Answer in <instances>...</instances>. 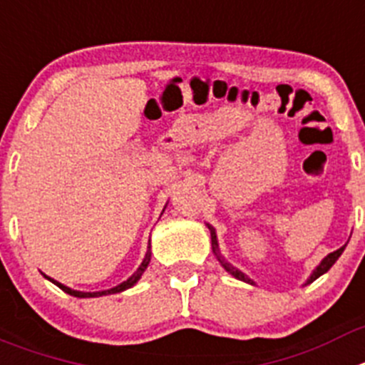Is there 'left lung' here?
I'll return each mask as SVG.
<instances>
[{"label": "left lung", "instance_id": "left-lung-1", "mask_svg": "<svg viewBox=\"0 0 365 365\" xmlns=\"http://www.w3.org/2000/svg\"><path fill=\"white\" fill-rule=\"evenodd\" d=\"M206 226H208V230H210V235H212V250H213V253H215L217 260H219V262H220V266H222L224 269H226V272L230 273V275H233V277H235L237 280H242V282H246V284H252V286H257V284H255V280H252V279H250V277L246 275V273H242V272H240V269H237L235 266H232V264H230L228 260H226V259H224L222 255H220L219 242H217V233H215V228H213L212 224H206ZM346 246H347V244H344L342 248H339V250H336V252H333V253H329V255H326V257H324V259L320 260V264H319V266H317L315 269H313V273H312V275L307 277L306 284H312L313 280H317V279H319L320 275H324V273H327V272H329V267L333 266V264H335L336 260H339V257L342 255V252H344V250H346ZM306 284H304V286H306Z\"/></svg>", "mask_w": 365, "mask_h": 365}]
</instances>
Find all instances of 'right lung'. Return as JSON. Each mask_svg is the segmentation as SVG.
Listing matches in <instances>:
<instances>
[{
	"label": "right lung",
	"mask_w": 365,
	"mask_h": 365,
	"mask_svg": "<svg viewBox=\"0 0 365 365\" xmlns=\"http://www.w3.org/2000/svg\"><path fill=\"white\" fill-rule=\"evenodd\" d=\"M165 208H166V206H165ZM163 212H165V210H163ZM150 259H152V250H150V246H148V252H146L145 259H143V262H141V266L137 267V272L133 273L132 277H128V279H126L125 282L117 284L115 287H110V289H105V292H78V289H72V287L65 286V284L58 282V280L50 279V277H46L45 273H43V277H45V279H48L52 284H56V286H58V287H61L63 292L68 293V295L78 297V299H92V297H103V295H113V293H121V292H125V289H128V287L135 286V284L139 282V279H141V277H143V273H145L146 267H148Z\"/></svg>",
	"instance_id": "add662e5"
}]
</instances>
